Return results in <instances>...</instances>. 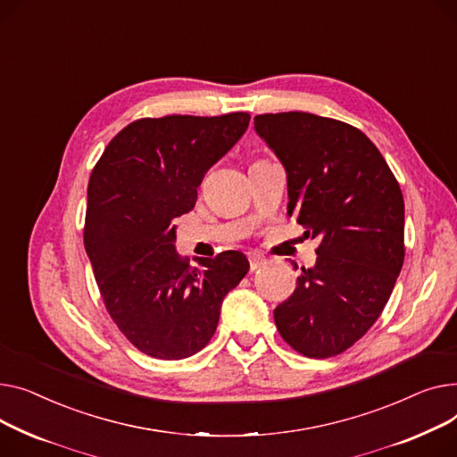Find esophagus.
Here are the masks:
<instances>
[{
	"instance_id": "obj_1",
	"label": "esophagus",
	"mask_w": 457,
	"mask_h": 457,
	"mask_svg": "<svg viewBox=\"0 0 457 457\" xmlns=\"http://www.w3.org/2000/svg\"><path fill=\"white\" fill-rule=\"evenodd\" d=\"M265 263V258L260 254H251L249 256V265H251V271H256L258 267H262Z\"/></svg>"
}]
</instances>
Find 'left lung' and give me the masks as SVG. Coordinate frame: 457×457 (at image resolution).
<instances>
[{
  "label": "left lung",
  "mask_w": 457,
  "mask_h": 457,
  "mask_svg": "<svg viewBox=\"0 0 457 457\" xmlns=\"http://www.w3.org/2000/svg\"><path fill=\"white\" fill-rule=\"evenodd\" d=\"M254 130L286 170L287 213L320 241L315 265L275 308L277 328L308 358L341 354L380 317L404 263L400 186L348 123L280 112L256 116Z\"/></svg>",
  "instance_id": "left-lung-1"
}]
</instances>
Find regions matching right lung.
Returning a JSON list of instances; mask_svg holds the SVG:
<instances>
[{"instance_id":"1","label":"right lung","mask_w":457,"mask_h":457,"mask_svg":"<svg viewBox=\"0 0 457 457\" xmlns=\"http://www.w3.org/2000/svg\"><path fill=\"white\" fill-rule=\"evenodd\" d=\"M249 120L232 112L132 121L90 175L85 249L112 320L151 358L182 360L206 346L225 295L249 271L239 251L190 265L175 251L173 225L195 206L204 173Z\"/></svg>"}]
</instances>
